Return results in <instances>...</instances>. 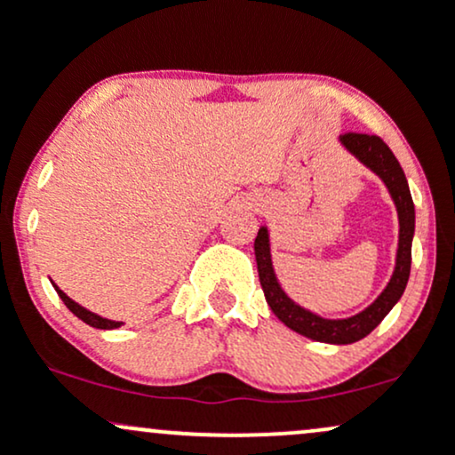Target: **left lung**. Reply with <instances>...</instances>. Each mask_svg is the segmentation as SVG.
<instances>
[{"label":"left lung","mask_w":455,"mask_h":455,"mask_svg":"<svg viewBox=\"0 0 455 455\" xmlns=\"http://www.w3.org/2000/svg\"><path fill=\"white\" fill-rule=\"evenodd\" d=\"M340 140L351 154L357 156L368 169H372L385 186L389 188L391 198H394L395 207H398L400 218V243H398V259H395V271L391 275L387 289L380 293V297L372 306L365 307L357 316L342 318V321H329V318H321L312 312L304 310L280 289L278 280L274 275V267H271L269 257V237L267 228H259L257 239H254V254H257V267H259V280L263 286L265 299L274 315L291 327L293 331L301 333V336L312 338L316 342H331V344H351L362 340L368 336L374 327L387 316V312L395 306L402 293L406 289L411 274V243L412 233H415V205H412L409 184H406L404 171H402L400 162L391 154L383 139L377 134H363V132H344Z\"/></svg>","instance_id":"8db88e82"}]
</instances>
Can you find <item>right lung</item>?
<instances>
[{
    "instance_id": "1",
    "label": "right lung",
    "mask_w": 455,
    "mask_h": 455,
    "mask_svg": "<svg viewBox=\"0 0 455 455\" xmlns=\"http://www.w3.org/2000/svg\"><path fill=\"white\" fill-rule=\"evenodd\" d=\"M55 291H57V295L61 297V301H64L68 310H70L72 315H75V316L81 318L83 323H87V325H92V327H96V329H115V327L122 325V323H117V321H108V318H102V316L93 315V312L85 310V307H81L78 304H75V301H72L70 297H68V295L64 293V291L57 289V286H55Z\"/></svg>"
}]
</instances>
